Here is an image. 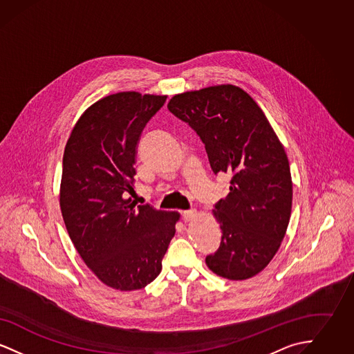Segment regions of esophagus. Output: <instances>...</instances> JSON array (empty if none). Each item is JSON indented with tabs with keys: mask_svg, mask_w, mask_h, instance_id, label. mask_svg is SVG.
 Returning a JSON list of instances; mask_svg holds the SVG:
<instances>
[{
	"mask_svg": "<svg viewBox=\"0 0 354 354\" xmlns=\"http://www.w3.org/2000/svg\"><path fill=\"white\" fill-rule=\"evenodd\" d=\"M196 216H198V212H196L195 209L185 211V212L182 214V218H183V221H185V223H189V221H192V220L195 219Z\"/></svg>",
	"mask_w": 354,
	"mask_h": 354,
	"instance_id": "34e87169",
	"label": "esophagus"
}]
</instances>
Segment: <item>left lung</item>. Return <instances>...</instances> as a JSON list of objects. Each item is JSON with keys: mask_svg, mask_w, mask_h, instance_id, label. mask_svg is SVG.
Returning a JSON list of instances; mask_svg holds the SVG:
<instances>
[{"mask_svg": "<svg viewBox=\"0 0 354 354\" xmlns=\"http://www.w3.org/2000/svg\"><path fill=\"white\" fill-rule=\"evenodd\" d=\"M169 111L201 136L215 175L230 192L215 204L219 250L205 264L228 280L264 270L279 251L292 209V179L283 145L257 103L240 87L219 84L174 95Z\"/></svg>", "mask_w": 354, "mask_h": 354, "instance_id": "left-lung-1", "label": "left lung"}]
</instances>
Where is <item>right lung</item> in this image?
Here are the masks:
<instances>
[{"instance_id": "1", "label": "right lung", "mask_w": 354, "mask_h": 354, "mask_svg": "<svg viewBox=\"0 0 354 354\" xmlns=\"http://www.w3.org/2000/svg\"><path fill=\"white\" fill-rule=\"evenodd\" d=\"M166 95L123 91L90 106L68 138L59 204L86 266L119 290L145 288L162 270L179 214L136 205L135 155Z\"/></svg>"}]
</instances>
